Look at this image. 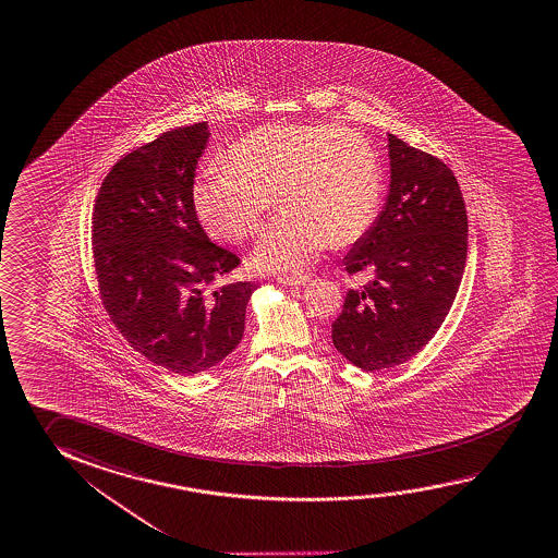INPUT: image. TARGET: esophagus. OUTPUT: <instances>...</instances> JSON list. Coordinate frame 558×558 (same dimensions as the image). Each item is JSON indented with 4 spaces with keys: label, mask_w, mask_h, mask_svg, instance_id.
Returning <instances> with one entry per match:
<instances>
[{
    "label": "esophagus",
    "mask_w": 558,
    "mask_h": 558,
    "mask_svg": "<svg viewBox=\"0 0 558 558\" xmlns=\"http://www.w3.org/2000/svg\"><path fill=\"white\" fill-rule=\"evenodd\" d=\"M276 282L283 283V286H305L310 282V276H278Z\"/></svg>",
    "instance_id": "34e87169"
}]
</instances>
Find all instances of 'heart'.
<instances>
[{"mask_svg": "<svg viewBox=\"0 0 558 558\" xmlns=\"http://www.w3.org/2000/svg\"><path fill=\"white\" fill-rule=\"evenodd\" d=\"M276 194L286 210L266 226L253 263L302 272L325 248L350 245L374 226L384 196L374 146L335 124H272L229 149L194 184V206L211 238L239 243L255 233Z\"/></svg>", "mask_w": 558, "mask_h": 558, "instance_id": "b5f03b06", "label": "heart"}]
</instances>
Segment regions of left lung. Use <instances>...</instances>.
<instances>
[{
	"label": "left lung",
	"mask_w": 558,
	"mask_h": 558,
	"mask_svg": "<svg viewBox=\"0 0 558 558\" xmlns=\"http://www.w3.org/2000/svg\"><path fill=\"white\" fill-rule=\"evenodd\" d=\"M384 210L344 256L348 272L375 278L348 290L332 344L350 364L377 372L418 354L446 319L466 260V211L457 179L438 157L387 134Z\"/></svg>",
	"instance_id": "1"
}]
</instances>
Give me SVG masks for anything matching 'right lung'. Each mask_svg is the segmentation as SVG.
<instances>
[{
  "mask_svg": "<svg viewBox=\"0 0 558 558\" xmlns=\"http://www.w3.org/2000/svg\"><path fill=\"white\" fill-rule=\"evenodd\" d=\"M208 122L165 132L122 157L102 181L93 210V255L102 302L130 347L179 375L220 364L245 330L256 283L214 290L239 256L204 233L194 171Z\"/></svg>",
  "mask_w": 558,
  "mask_h": 558,
  "instance_id": "obj_1",
  "label": "right lung"
}]
</instances>
